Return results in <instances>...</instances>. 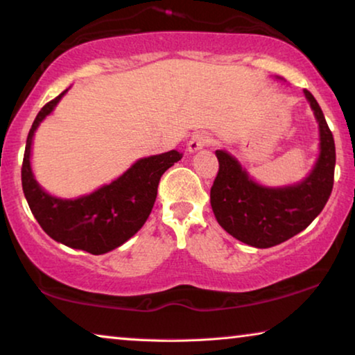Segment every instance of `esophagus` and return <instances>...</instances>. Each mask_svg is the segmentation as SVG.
Masks as SVG:
<instances>
[{
    "mask_svg": "<svg viewBox=\"0 0 355 355\" xmlns=\"http://www.w3.org/2000/svg\"><path fill=\"white\" fill-rule=\"evenodd\" d=\"M210 144H211L210 135H208V134H196V135H192L191 140H189L187 148H189V152H197V150H200L203 147H208Z\"/></svg>",
    "mask_w": 355,
    "mask_h": 355,
    "instance_id": "34e87169",
    "label": "esophagus"
}]
</instances>
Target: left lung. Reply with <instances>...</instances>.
I'll return each mask as SVG.
<instances>
[{
    "mask_svg": "<svg viewBox=\"0 0 355 355\" xmlns=\"http://www.w3.org/2000/svg\"><path fill=\"white\" fill-rule=\"evenodd\" d=\"M304 94L320 125V157L305 181L279 189L259 186L236 158L216 150L220 168L210 191L213 213L223 230L244 244L266 249L291 239L320 215L331 196L334 139L318 101L307 89Z\"/></svg>",
    "mask_w": 355,
    "mask_h": 355,
    "instance_id": "1",
    "label": "left lung"
}]
</instances>
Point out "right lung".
<instances>
[{"label": "right lung", "instance_id": "add662e5", "mask_svg": "<svg viewBox=\"0 0 355 355\" xmlns=\"http://www.w3.org/2000/svg\"><path fill=\"white\" fill-rule=\"evenodd\" d=\"M66 90L38 111L28 130L22 159V191L38 225L51 239L92 255L106 254L130 239L145 225L157 200L163 173L182 158L178 150L139 159L123 176L90 196L62 200L48 196L33 179L31 145L38 124Z\"/></svg>", "mask_w": 355, "mask_h": 355}]
</instances>
